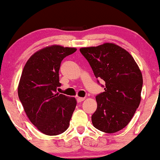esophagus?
<instances>
[{
  "instance_id": "1",
  "label": "esophagus",
  "mask_w": 160,
  "mask_h": 160,
  "mask_svg": "<svg viewBox=\"0 0 160 160\" xmlns=\"http://www.w3.org/2000/svg\"><path fill=\"white\" fill-rule=\"evenodd\" d=\"M84 100H85V98H82V97H78V98H77V101H78V102H81Z\"/></svg>"
}]
</instances>
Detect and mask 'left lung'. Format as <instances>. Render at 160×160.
I'll list each match as a JSON object with an SVG mask.
<instances>
[{
	"mask_svg": "<svg viewBox=\"0 0 160 160\" xmlns=\"http://www.w3.org/2000/svg\"><path fill=\"white\" fill-rule=\"evenodd\" d=\"M95 78L105 82L95 97L97 109L92 122L97 129L114 133L126 127L141 102L142 74L128 51L113 43L80 49Z\"/></svg>",
	"mask_w": 160,
	"mask_h": 160,
	"instance_id": "1",
	"label": "left lung"
}]
</instances>
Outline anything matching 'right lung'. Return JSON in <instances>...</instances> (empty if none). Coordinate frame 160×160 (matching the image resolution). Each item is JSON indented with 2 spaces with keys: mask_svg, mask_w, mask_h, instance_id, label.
Masks as SVG:
<instances>
[{
  "mask_svg": "<svg viewBox=\"0 0 160 160\" xmlns=\"http://www.w3.org/2000/svg\"><path fill=\"white\" fill-rule=\"evenodd\" d=\"M76 50L60 45L46 47L28 58L22 73L18 86L19 100L31 122L47 135L65 132L76 108V98L56 92L61 86V62Z\"/></svg>",
  "mask_w": 160,
  "mask_h": 160,
  "instance_id": "right-lung-1",
  "label": "right lung"
}]
</instances>
